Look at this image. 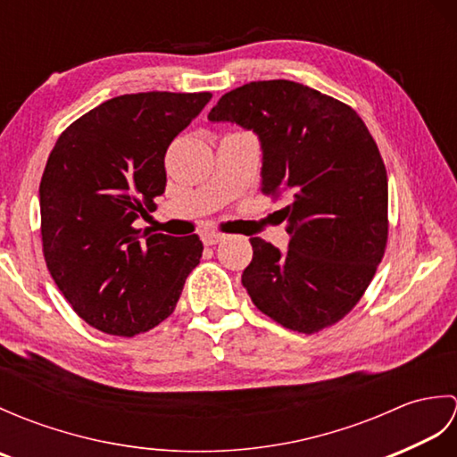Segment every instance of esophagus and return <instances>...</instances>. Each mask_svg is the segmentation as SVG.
<instances>
[{"label":"esophagus","instance_id":"1","mask_svg":"<svg viewBox=\"0 0 457 457\" xmlns=\"http://www.w3.org/2000/svg\"><path fill=\"white\" fill-rule=\"evenodd\" d=\"M202 241H204V245H218L220 241H223V236L221 234H204Z\"/></svg>","mask_w":457,"mask_h":457}]
</instances>
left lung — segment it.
Returning a JSON list of instances; mask_svg holds the SVG:
<instances>
[{
    "label": "left lung",
    "mask_w": 457,
    "mask_h": 457,
    "mask_svg": "<svg viewBox=\"0 0 457 457\" xmlns=\"http://www.w3.org/2000/svg\"><path fill=\"white\" fill-rule=\"evenodd\" d=\"M210 121L257 133L261 190L287 198L288 251L251 237L241 283L261 312L303 334L339 322L363 296L389 236V184L357 112L304 84L249 82L223 94Z\"/></svg>",
    "instance_id": "1"
}]
</instances>
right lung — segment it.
Here are the masks:
<instances>
[{
    "instance_id": "obj_1",
    "label": "right lung",
    "mask_w": 457,
    "mask_h": 457,
    "mask_svg": "<svg viewBox=\"0 0 457 457\" xmlns=\"http://www.w3.org/2000/svg\"><path fill=\"white\" fill-rule=\"evenodd\" d=\"M210 98L118 96L68 125L48 154L38 187L48 273L74 312L104 334L131 337L159 326L200 263L198 236H141L133 221L157 208L169 145Z\"/></svg>"
}]
</instances>
